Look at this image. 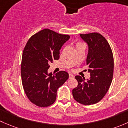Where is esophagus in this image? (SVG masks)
<instances>
[{"mask_svg": "<svg viewBox=\"0 0 128 128\" xmlns=\"http://www.w3.org/2000/svg\"><path fill=\"white\" fill-rule=\"evenodd\" d=\"M69 78H74V76L72 74H69Z\"/></svg>", "mask_w": 128, "mask_h": 128, "instance_id": "obj_1", "label": "esophagus"}]
</instances>
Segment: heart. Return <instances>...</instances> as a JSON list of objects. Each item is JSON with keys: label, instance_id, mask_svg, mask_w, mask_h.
I'll use <instances>...</instances> for the list:
<instances>
[{"label": "heart", "instance_id": "b5f03b06", "mask_svg": "<svg viewBox=\"0 0 128 128\" xmlns=\"http://www.w3.org/2000/svg\"><path fill=\"white\" fill-rule=\"evenodd\" d=\"M81 44H83V43H82V42H80V41H79V42H77V44H76V46H78V45Z\"/></svg>", "mask_w": 128, "mask_h": 128}]
</instances>
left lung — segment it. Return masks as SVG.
<instances>
[{
  "label": "left lung",
  "instance_id": "left-lung-1",
  "mask_svg": "<svg viewBox=\"0 0 128 128\" xmlns=\"http://www.w3.org/2000/svg\"><path fill=\"white\" fill-rule=\"evenodd\" d=\"M80 36L88 45L85 66L90 73V78L86 81L76 76L78 85L72 90V95L79 104L90 105L99 102L109 90L113 79L114 59L109 43L101 34L94 32Z\"/></svg>",
  "mask_w": 128,
  "mask_h": 128
}]
</instances>
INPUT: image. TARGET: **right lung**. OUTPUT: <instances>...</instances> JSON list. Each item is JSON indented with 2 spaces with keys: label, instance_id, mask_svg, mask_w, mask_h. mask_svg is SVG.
<instances>
[{
  "label": "right lung",
  "instance_id": "add662e5",
  "mask_svg": "<svg viewBox=\"0 0 128 128\" xmlns=\"http://www.w3.org/2000/svg\"><path fill=\"white\" fill-rule=\"evenodd\" d=\"M70 38L68 34L44 29L27 41L21 63L22 82L28 100L39 107L49 106L56 100L57 90L69 78L66 71L48 74L49 64L59 59V50Z\"/></svg>",
  "mask_w": 128,
  "mask_h": 128
}]
</instances>
